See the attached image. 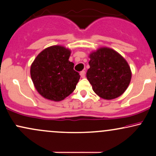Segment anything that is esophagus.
<instances>
[{
    "label": "esophagus",
    "instance_id": "1",
    "mask_svg": "<svg viewBox=\"0 0 156 156\" xmlns=\"http://www.w3.org/2000/svg\"><path fill=\"white\" fill-rule=\"evenodd\" d=\"M85 74H86V72L84 70L81 71V72L80 73V77L81 78H85Z\"/></svg>",
    "mask_w": 156,
    "mask_h": 156
}]
</instances>
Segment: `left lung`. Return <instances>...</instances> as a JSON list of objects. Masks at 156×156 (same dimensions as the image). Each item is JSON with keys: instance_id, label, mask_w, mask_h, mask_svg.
I'll return each instance as SVG.
<instances>
[{"instance_id": "left-lung-1", "label": "left lung", "mask_w": 156, "mask_h": 156, "mask_svg": "<svg viewBox=\"0 0 156 156\" xmlns=\"http://www.w3.org/2000/svg\"><path fill=\"white\" fill-rule=\"evenodd\" d=\"M87 78L98 95L112 100L122 94L129 85L131 72L128 64L117 52L103 48L91 53Z\"/></svg>"}]
</instances>
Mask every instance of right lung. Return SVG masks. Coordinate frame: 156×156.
Returning a JSON list of instances; mask_svg holds the SVG:
<instances>
[{
    "label": "right lung",
    "instance_id": "add662e5",
    "mask_svg": "<svg viewBox=\"0 0 156 156\" xmlns=\"http://www.w3.org/2000/svg\"><path fill=\"white\" fill-rule=\"evenodd\" d=\"M70 51L52 46L41 52L31 67V77L36 89L44 98L60 101L72 93L80 79L69 62Z\"/></svg>",
    "mask_w": 156,
    "mask_h": 156
}]
</instances>
